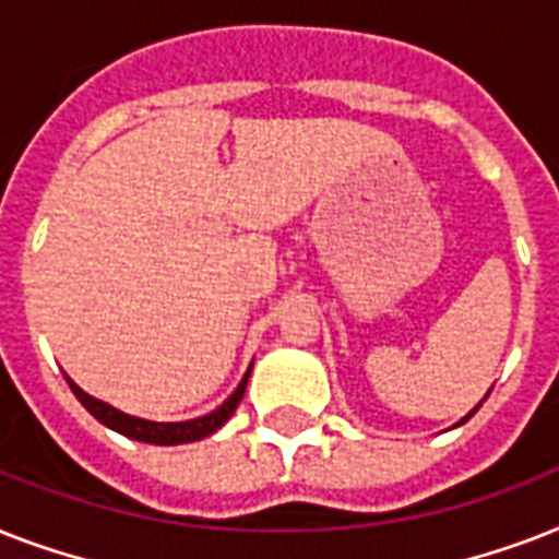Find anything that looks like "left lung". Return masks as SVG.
Returning <instances> with one entry per match:
<instances>
[{"mask_svg": "<svg viewBox=\"0 0 559 559\" xmlns=\"http://www.w3.org/2000/svg\"><path fill=\"white\" fill-rule=\"evenodd\" d=\"M478 406H481V403H478ZM478 406H476V408H478ZM476 408H473V412H469L467 417H473V415H476ZM467 417H464V420H467ZM464 420H461V424H464Z\"/></svg>", "mask_w": 559, "mask_h": 559, "instance_id": "left-lung-1", "label": "left lung"}]
</instances>
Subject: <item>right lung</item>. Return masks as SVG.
Segmentation results:
<instances>
[{
	"label": "right lung",
	"mask_w": 559,
	"mask_h": 559,
	"mask_svg": "<svg viewBox=\"0 0 559 559\" xmlns=\"http://www.w3.org/2000/svg\"><path fill=\"white\" fill-rule=\"evenodd\" d=\"M252 371V368H249ZM249 371L243 373V380L237 382V389L228 394L223 403H219L214 412L202 417H193V420H179V424H156V420H144V417H133L124 415V412H118L104 400H95L92 394L81 389V385H74L69 377V389L78 400H81V406L90 412L95 420H100L104 426H109L112 432L124 435V438H133V441H144V443H159V447H177V443H191V441H202V438H209L211 432H217L219 426L226 424L228 417L235 415L237 403L243 400L246 382H249Z\"/></svg>",
	"instance_id": "add662e5"
}]
</instances>
